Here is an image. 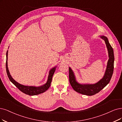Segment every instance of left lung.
Here are the masks:
<instances>
[{
  "label": "left lung",
  "instance_id": "left-lung-1",
  "mask_svg": "<svg viewBox=\"0 0 122 122\" xmlns=\"http://www.w3.org/2000/svg\"><path fill=\"white\" fill-rule=\"evenodd\" d=\"M104 40L109 52V59L108 60L107 69L103 77L98 82L94 84H80L76 82L73 72L71 69L69 68V82L72 87L74 91L79 93L86 96H93L100 92L110 81L114 72V54L113 49L111 46L107 37L102 36Z\"/></svg>",
  "mask_w": 122,
  "mask_h": 122
}]
</instances>
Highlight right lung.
Here are the masks:
<instances>
[{"instance_id": "add662e5", "label": "right lung", "mask_w": 122, "mask_h": 122, "mask_svg": "<svg viewBox=\"0 0 122 122\" xmlns=\"http://www.w3.org/2000/svg\"><path fill=\"white\" fill-rule=\"evenodd\" d=\"M7 54H8V51H7L6 52V73H7V76L10 81L14 84L20 91L29 96H35V95H38V94H39L40 93H42L46 92V91H47L48 88L50 87V86L53 76L56 70L55 67H54V68H52L50 71L47 81L45 84L42 85V86H41L39 87L25 86V85L20 84L16 81H15L13 79L11 76L7 67V55H8Z\"/></svg>"}]
</instances>
